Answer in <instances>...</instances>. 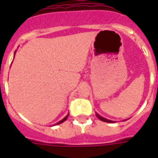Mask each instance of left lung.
<instances>
[{
	"label": "left lung",
	"instance_id": "1",
	"mask_svg": "<svg viewBox=\"0 0 158 158\" xmlns=\"http://www.w3.org/2000/svg\"><path fill=\"white\" fill-rule=\"evenodd\" d=\"M96 115L97 117L98 118L99 120H102V121H104V122H108V123H114V121H112V120H107V119H106V118L102 117V116H101V115H99L98 113H96Z\"/></svg>",
	"mask_w": 158,
	"mask_h": 158
}]
</instances>
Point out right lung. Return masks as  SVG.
Returning a JSON list of instances; mask_svg holds the SVG:
<instances>
[{"label": "right lung", "mask_w": 158, "mask_h": 158, "mask_svg": "<svg viewBox=\"0 0 158 158\" xmlns=\"http://www.w3.org/2000/svg\"><path fill=\"white\" fill-rule=\"evenodd\" d=\"M68 116H69V114H68V115H67L66 116H65V117L64 118V119H62V120H60V121H59V122H58V123H56V125H60V124H61V123H63V122H64V121H65V120H67V118H68Z\"/></svg>", "instance_id": "obj_1"}]
</instances>
